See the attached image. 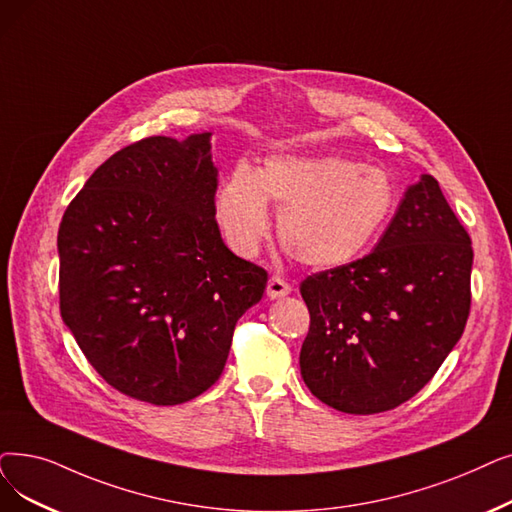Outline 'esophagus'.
Listing matches in <instances>:
<instances>
[{
	"label": "esophagus",
	"instance_id": "34e87169",
	"mask_svg": "<svg viewBox=\"0 0 512 512\" xmlns=\"http://www.w3.org/2000/svg\"><path fill=\"white\" fill-rule=\"evenodd\" d=\"M291 284H288L284 278H280V276H272L270 280H268V297H272V299H280V297H286V295H291Z\"/></svg>",
	"mask_w": 512,
	"mask_h": 512
}]
</instances>
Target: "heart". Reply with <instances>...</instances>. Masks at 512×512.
I'll use <instances>...</instances> for the list:
<instances>
[{"label":"heart","mask_w":512,"mask_h":512,"mask_svg":"<svg viewBox=\"0 0 512 512\" xmlns=\"http://www.w3.org/2000/svg\"><path fill=\"white\" fill-rule=\"evenodd\" d=\"M270 201L282 209L278 238L288 255L328 270L364 255L387 228L397 192L379 169L337 154L274 157L255 171L236 165L215 196L228 247L253 257L270 234Z\"/></svg>","instance_id":"b5f03b06"}]
</instances>
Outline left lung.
Masks as SVG:
<instances>
[{
  "mask_svg": "<svg viewBox=\"0 0 512 512\" xmlns=\"http://www.w3.org/2000/svg\"><path fill=\"white\" fill-rule=\"evenodd\" d=\"M471 236L433 175L410 186L372 253L307 276L299 366L320 402L379 414L408 402L454 349L471 311Z\"/></svg>",
  "mask_w": 512,
  "mask_h": 512,
  "instance_id": "left-lung-1",
  "label": "left lung"
}]
</instances>
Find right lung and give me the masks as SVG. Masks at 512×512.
Masks as SVG:
<instances>
[{
  "instance_id": "obj_1",
  "label": "right lung",
  "mask_w": 512,
  "mask_h": 512,
  "mask_svg": "<svg viewBox=\"0 0 512 512\" xmlns=\"http://www.w3.org/2000/svg\"><path fill=\"white\" fill-rule=\"evenodd\" d=\"M209 138L121 148L58 230L64 324L110 387L154 406L190 402L219 379L238 318L268 284L221 240Z\"/></svg>"
}]
</instances>
